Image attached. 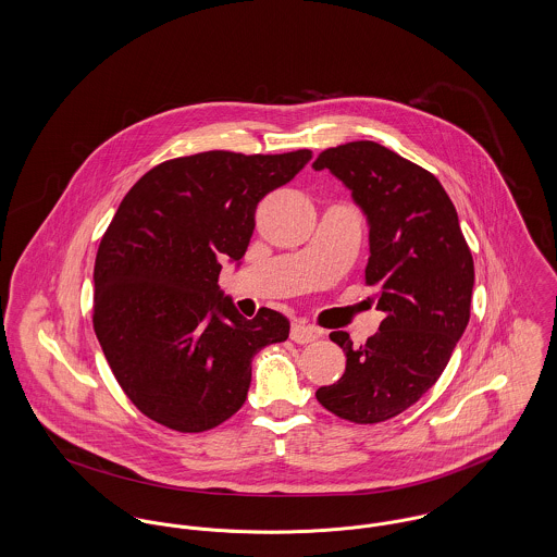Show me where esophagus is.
<instances>
[{
	"mask_svg": "<svg viewBox=\"0 0 557 557\" xmlns=\"http://www.w3.org/2000/svg\"><path fill=\"white\" fill-rule=\"evenodd\" d=\"M322 334V330L315 326H307V324H295L290 330V338L298 343V345H307V343H313L318 341Z\"/></svg>",
	"mask_w": 557,
	"mask_h": 557,
	"instance_id": "obj_1",
	"label": "esophagus"
}]
</instances>
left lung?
I'll use <instances>...</instances> for the list:
<instances>
[{
  "label": "left lung",
  "instance_id": "left-lung-1",
  "mask_svg": "<svg viewBox=\"0 0 557 557\" xmlns=\"http://www.w3.org/2000/svg\"><path fill=\"white\" fill-rule=\"evenodd\" d=\"M366 214L370 257L366 284L385 313L360 349L349 334H330L347 356L345 374L315 392L332 414L372 425L410 408L429 392L469 324L473 257L455 203L440 181L392 149L356 140L320 153Z\"/></svg>",
  "mask_w": 557,
  "mask_h": 557
}]
</instances>
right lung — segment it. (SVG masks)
<instances>
[{"mask_svg": "<svg viewBox=\"0 0 557 557\" xmlns=\"http://www.w3.org/2000/svg\"><path fill=\"white\" fill-rule=\"evenodd\" d=\"M311 158L206 151L156 165L122 199L95 262V332L145 417L183 433L221 425L246 401L252 358L288 338L273 309L246 320L219 273L242 264L262 197Z\"/></svg>", "mask_w": 557, "mask_h": 557, "instance_id": "obj_1", "label": "right lung"}]
</instances>
